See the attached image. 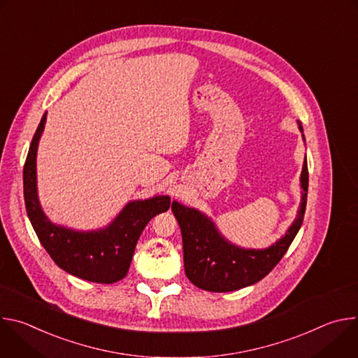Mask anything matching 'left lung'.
Listing matches in <instances>:
<instances>
[{
    "label": "left lung",
    "instance_id": "8db88e82",
    "mask_svg": "<svg viewBox=\"0 0 358 358\" xmlns=\"http://www.w3.org/2000/svg\"><path fill=\"white\" fill-rule=\"evenodd\" d=\"M299 129L303 133L300 123ZM300 182L303 192L296 220L285 236L266 249H243L228 242L208 217L174 201L171 210L181 228L184 268L189 282L208 292H232L264 279L280 262L301 227L309 187L306 159Z\"/></svg>",
    "mask_w": 358,
    "mask_h": 358
}]
</instances>
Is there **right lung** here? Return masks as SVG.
<instances>
[{
	"label": "right lung",
	"instance_id": "1",
	"mask_svg": "<svg viewBox=\"0 0 358 358\" xmlns=\"http://www.w3.org/2000/svg\"><path fill=\"white\" fill-rule=\"evenodd\" d=\"M46 113L32 137L24 166V199L36 236L52 261L65 272L96 283H115L127 275L136 243L152 217L167 211L169 195L131 201L103 229L80 232L50 222L36 192V150Z\"/></svg>",
	"mask_w": 358,
	"mask_h": 358
}]
</instances>
